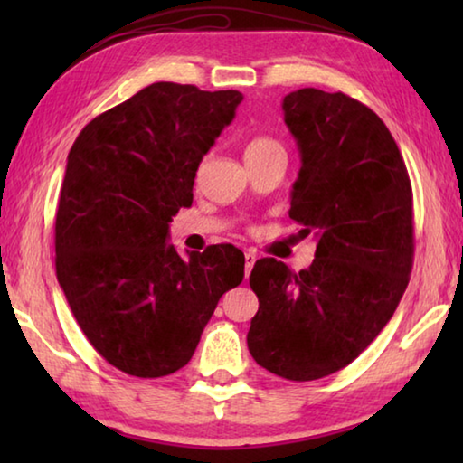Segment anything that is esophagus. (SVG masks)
I'll list each match as a JSON object with an SVG mask.
<instances>
[{"mask_svg":"<svg viewBox=\"0 0 463 463\" xmlns=\"http://www.w3.org/2000/svg\"><path fill=\"white\" fill-rule=\"evenodd\" d=\"M255 261H257V255L250 253V250H247V253H245V278H249V273H250V269H253Z\"/></svg>","mask_w":463,"mask_h":463,"instance_id":"esophagus-1","label":"esophagus"}]
</instances>
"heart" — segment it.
<instances>
[{
  "instance_id": "1",
  "label": "heart",
  "mask_w": 463,
  "mask_h": 463,
  "mask_svg": "<svg viewBox=\"0 0 463 463\" xmlns=\"http://www.w3.org/2000/svg\"><path fill=\"white\" fill-rule=\"evenodd\" d=\"M276 148H281L278 140H273L269 137H257L247 145V155L268 153V151H276Z\"/></svg>"
}]
</instances>
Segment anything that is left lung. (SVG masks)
I'll use <instances>...</instances> for the list:
<instances>
[{"instance_id":"1","label":"left lung","mask_w":463,"mask_h":463,"mask_svg":"<svg viewBox=\"0 0 463 463\" xmlns=\"http://www.w3.org/2000/svg\"><path fill=\"white\" fill-rule=\"evenodd\" d=\"M281 109L302 161L289 218L315 234L317 253L298 273L273 257L255 263L247 345L268 372L310 382L349 365L394 315L412 269V187L396 140L362 101L304 88Z\"/></svg>"}]
</instances>
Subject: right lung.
Here are the masks:
<instances>
[{
    "label": "right lung",
    "instance_id": "1",
    "mask_svg": "<svg viewBox=\"0 0 463 463\" xmlns=\"http://www.w3.org/2000/svg\"><path fill=\"white\" fill-rule=\"evenodd\" d=\"M242 93L159 81L99 114L67 156L54 221L57 279L77 325L109 365L161 378L190 362L245 255L210 245L187 260L169 222L190 208L202 156Z\"/></svg>",
    "mask_w": 463,
    "mask_h": 463
}]
</instances>
